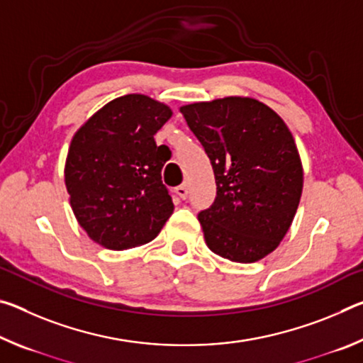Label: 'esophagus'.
Masks as SVG:
<instances>
[{
    "label": "esophagus",
    "instance_id": "34e87169",
    "mask_svg": "<svg viewBox=\"0 0 363 363\" xmlns=\"http://www.w3.org/2000/svg\"><path fill=\"white\" fill-rule=\"evenodd\" d=\"M176 194L179 195V199H182V200H186L187 199V195H189V189H187V184H182V186H179V187H176Z\"/></svg>",
    "mask_w": 363,
    "mask_h": 363
}]
</instances>
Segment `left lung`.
Returning a JSON list of instances; mask_svg holds the SVG:
<instances>
[{"mask_svg":"<svg viewBox=\"0 0 363 363\" xmlns=\"http://www.w3.org/2000/svg\"><path fill=\"white\" fill-rule=\"evenodd\" d=\"M210 158L216 200L199 214L213 253L256 262L290 230L303 194L296 143L277 112L253 97L229 96L181 107Z\"/></svg>","mask_w":363,"mask_h":363,"instance_id":"8db88e82","label":"left lung"}]
</instances>
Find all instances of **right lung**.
<instances>
[{"label":"right lung","mask_w":363,"mask_h":363,"mask_svg":"<svg viewBox=\"0 0 363 363\" xmlns=\"http://www.w3.org/2000/svg\"><path fill=\"white\" fill-rule=\"evenodd\" d=\"M173 116L145 94L110 101L73 134L65 187L78 224L107 250L140 247L155 238L174 211L162 182L169 149L157 131Z\"/></svg>","instance_id":"add662e5"}]
</instances>
